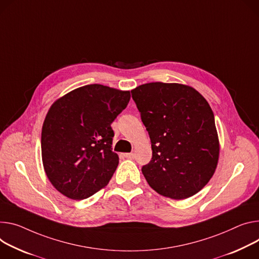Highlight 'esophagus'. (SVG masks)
<instances>
[{
	"mask_svg": "<svg viewBox=\"0 0 259 259\" xmlns=\"http://www.w3.org/2000/svg\"><path fill=\"white\" fill-rule=\"evenodd\" d=\"M126 158H128V159H134V157H135V155L133 154V153H127V154H125L124 155Z\"/></svg>",
	"mask_w": 259,
	"mask_h": 259,
	"instance_id": "1",
	"label": "esophagus"
}]
</instances>
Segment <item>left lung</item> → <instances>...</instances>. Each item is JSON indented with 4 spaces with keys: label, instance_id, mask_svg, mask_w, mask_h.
Wrapping results in <instances>:
<instances>
[{
    "label": "left lung",
    "instance_id": "obj_1",
    "mask_svg": "<svg viewBox=\"0 0 259 259\" xmlns=\"http://www.w3.org/2000/svg\"><path fill=\"white\" fill-rule=\"evenodd\" d=\"M152 143V159L142 171L159 194L188 198L213 177L219 158L215 117L191 87L150 82L131 91Z\"/></svg>",
    "mask_w": 259,
    "mask_h": 259
}]
</instances>
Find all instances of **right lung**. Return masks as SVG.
Listing matches in <instances>:
<instances>
[{"mask_svg":"<svg viewBox=\"0 0 259 259\" xmlns=\"http://www.w3.org/2000/svg\"><path fill=\"white\" fill-rule=\"evenodd\" d=\"M129 100L128 91L88 84L52 105L42 127L41 152L46 176L59 192L81 200L107 185L119 164L111 151V123Z\"/></svg>","mask_w":259,"mask_h":259,"instance_id":"1","label":"right lung"}]
</instances>
